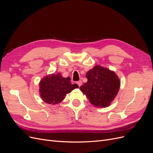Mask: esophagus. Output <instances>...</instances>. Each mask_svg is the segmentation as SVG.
Instances as JSON below:
<instances>
[{"label": "esophagus", "instance_id": "esophagus-1", "mask_svg": "<svg viewBox=\"0 0 153 153\" xmlns=\"http://www.w3.org/2000/svg\"><path fill=\"white\" fill-rule=\"evenodd\" d=\"M76 84H77V85H78V87H80L82 85V82L81 80H80V81H78V82H76Z\"/></svg>", "mask_w": 153, "mask_h": 153}]
</instances>
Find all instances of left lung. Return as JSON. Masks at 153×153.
<instances>
[{
    "mask_svg": "<svg viewBox=\"0 0 153 153\" xmlns=\"http://www.w3.org/2000/svg\"><path fill=\"white\" fill-rule=\"evenodd\" d=\"M87 82L80 87L89 102L96 107L108 106L117 96L121 81L114 71L100 65L88 71Z\"/></svg>",
    "mask_w": 153,
    "mask_h": 153,
    "instance_id": "8db88e82",
    "label": "left lung"
}]
</instances>
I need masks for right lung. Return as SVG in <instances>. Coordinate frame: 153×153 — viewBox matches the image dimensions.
I'll return each instance as SVG.
<instances>
[{
    "mask_svg": "<svg viewBox=\"0 0 153 153\" xmlns=\"http://www.w3.org/2000/svg\"><path fill=\"white\" fill-rule=\"evenodd\" d=\"M70 80V78H64L60 73L45 76L39 84L41 98L48 104L61 102L68 93L78 87L76 84H71Z\"/></svg>",
    "mask_w": 153,
    "mask_h": 153,
    "instance_id": "right-lung-1",
    "label": "right lung"
}]
</instances>
